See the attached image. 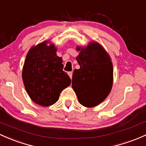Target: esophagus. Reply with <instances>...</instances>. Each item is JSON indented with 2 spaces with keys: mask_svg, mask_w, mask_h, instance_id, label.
I'll use <instances>...</instances> for the list:
<instances>
[{
  "mask_svg": "<svg viewBox=\"0 0 146 146\" xmlns=\"http://www.w3.org/2000/svg\"><path fill=\"white\" fill-rule=\"evenodd\" d=\"M67 74H68V75L70 76V77L72 79V72H68Z\"/></svg>",
  "mask_w": 146,
  "mask_h": 146,
  "instance_id": "34e87169",
  "label": "esophagus"
}]
</instances>
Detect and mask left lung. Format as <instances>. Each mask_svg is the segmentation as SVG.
<instances>
[{"instance_id": "1", "label": "left lung", "mask_w": 146, "mask_h": 146, "mask_svg": "<svg viewBox=\"0 0 146 146\" xmlns=\"http://www.w3.org/2000/svg\"><path fill=\"white\" fill-rule=\"evenodd\" d=\"M79 70H74L72 86L79 103L94 107L107 98L113 85V65L101 44L91 42L86 47L77 46Z\"/></svg>"}]
</instances>
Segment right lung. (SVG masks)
I'll return each mask as SVG.
<instances>
[{
  "mask_svg": "<svg viewBox=\"0 0 146 146\" xmlns=\"http://www.w3.org/2000/svg\"><path fill=\"white\" fill-rule=\"evenodd\" d=\"M48 41L31 47L26 55L22 70L25 88L31 100L42 106H48L58 100L60 92L71 84L62 70V58L57 48Z\"/></svg>",
  "mask_w": 146,
  "mask_h": 146,
  "instance_id": "obj_1",
  "label": "right lung"
}]
</instances>
